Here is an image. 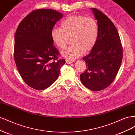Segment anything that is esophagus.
Wrapping results in <instances>:
<instances>
[{
	"label": "esophagus",
	"mask_w": 135,
	"mask_h": 135,
	"mask_svg": "<svg viewBox=\"0 0 135 135\" xmlns=\"http://www.w3.org/2000/svg\"><path fill=\"white\" fill-rule=\"evenodd\" d=\"M66 62L68 64H72L74 62V61L73 60H70V59H66Z\"/></svg>",
	"instance_id": "1"
}]
</instances>
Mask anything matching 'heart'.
Wrapping results in <instances>:
<instances>
[{
    "instance_id": "heart-1",
    "label": "heart",
    "mask_w": 135,
    "mask_h": 135,
    "mask_svg": "<svg viewBox=\"0 0 135 135\" xmlns=\"http://www.w3.org/2000/svg\"><path fill=\"white\" fill-rule=\"evenodd\" d=\"M99 26L92 17L81 15L69 16L61 23L60 28L54 27L51 30L53 42L59 48H64L71 38V46L62 52L66 57L75 59L84 52L92 50L96 43Z\"/></svg>"
}]
</instances>
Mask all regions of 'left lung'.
Returning <instances> with one entry per match:
<instances>
[{"mask_svg": "<svg viewBox=\"0 0 135 135\" xmlns=\"http://www.w3.org/2000/svg\"><path fill=\"white\" fill-rule=\"evenodd\" d=\"M99 26L95 47L84 57L87 69L80 75L81 82L93 91L107 88L114 81L120 68L123 49L116 27L107 16L91 8Z\"/></svg>", "mask_w": 135, "mask_h": 135, "instance_id": "obj_1", "label": "left lung"}]
</instances>
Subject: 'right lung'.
<instances>
[{
    "instance_id": "right-lung-1",
    "label": "right lung",
    "mask_w": 135,
    "mask_h": 135,
    "mask_svg": "<svg viewBox=\"0 0 135 135\" xmlns=\"http://www.w3.org/2000/svg\"><path fill=\"white\" fill-rule=\"evenodd\" d=\"M50 9L33 11L20 23L15 36L14 59L24 81L30 87L43 90L58 78L64 59L54 46L51 30L62 17Z\"/></svg>"
}]
</instances>
